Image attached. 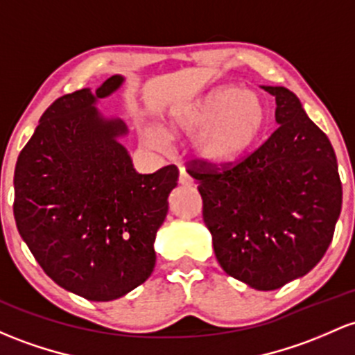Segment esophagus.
Wrapping results in <instances>:
<instances>
[{"mask_svg": "<svg viewBox=\"0 0 355 355\" xmlns=\"http://www.w3.org/2000/svg\"><path fill=\"white\" fill-rule=\"evenodd\" d=\"M178 182H180L182 185H185V187H190V185H193V178L190 177L189 173H187V171L182 168L180 170V175H178Z\"/></svg>", "mask_w": 355, "mask_h": 355, "instance_id": "esophagus-1", "label": "esophagus"}]
</instances>
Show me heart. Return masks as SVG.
<instances>
[{
	"mask_svg": "<svg viewBox=\"0 0 355 355\" xmlns=\"http://www.w3.org/2000/svg\"><path fill=\"white\" fill-rule=\"evenodd\" d=\"M270 124V107L259 94L225 85L182 109L168 124L171 133H199L193 148L209 163L234 162L261 141ZM157 145V138L146 135Z\"/></svg>",
	"mask_w": 355,
	"mask_h": 355,
	"instance_id": "b5f03b06",
	"label": "heart"
}]
</instances>
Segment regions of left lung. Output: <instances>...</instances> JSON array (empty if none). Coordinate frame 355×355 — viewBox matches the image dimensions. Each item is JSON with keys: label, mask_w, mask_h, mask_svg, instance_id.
<instances>
[{"label": "left lung", "mask_w": 355, "mask_h": 355, "mask_svg": "<svg viewBox=\"0 0 355 355\" xmlns=\"http://www.w3.org/2000/svg\"><path fill=\"white\" fill-rule=\"evenodd\" d=\"M276 97L278 130L237 162L192 159L202 216L222 270L256 288L276 290L306 275L332 243L342 182L330 139L285 87Z\"/></svg>", "instance_id": "1"}]
</instances>
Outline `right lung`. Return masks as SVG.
Returning a JSON list of instances; mask_svg holds the SVG:
<instances>
[{
    "label": "right lung",
    "mask_w": 355,
    "mask_h": 355,
    "mask_svg": "<svg viewBox=\"0 0 355 355\" xmlns=\"http://www.w3.org/2000/svg\"><path fill=\"white\" fill-rule=\"evenodd\" d=\"M121 83L112 76L96 94L80 89L53 101L15 166L19 236L58 286L92 302L116 300L146 282L178 180L175 165L138 173L118 143L126 135L123 121L96 111V99Z\"/></svg>",
    "instance_id": "right-lung-1"
}]
</instances>
